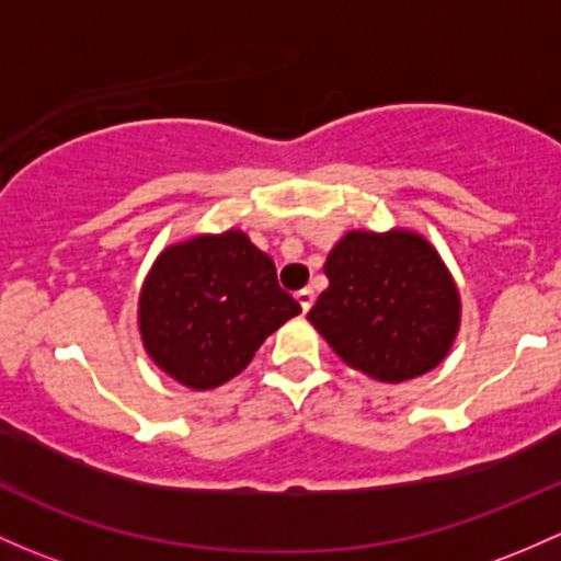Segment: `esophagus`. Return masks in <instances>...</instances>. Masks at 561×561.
I'll return each instance as SVG.
<instances>
[{
  "mask_svg": "<svg viewBox=\"0 0 561 561\" xmlns=\"http://www.w3.org/2000/svg\"><path fill=\"white\" fill-rule=\"evenodd\" d=\"M297 302L302 307V312H307L316 302V294H312V288H302V291H297Z\"/></svg>",
  "mask_w": 561,
  "mask_h": 561,
  "instance_id": "esophagus-1",
  "label": "esophagus"
}]
</instances>
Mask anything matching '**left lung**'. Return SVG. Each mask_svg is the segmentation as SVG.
<instances>
[{
    "label": "left lung",
    "mask_w": 561,
    "mask_h": 561,
    "mask_svg": "<svg viewBox=\"0 0 561 561\" xmlns=\"http://www.w3.org/2000/svg\"><path fill=\"white\" fill-rule=\"evenodd\" d=\"M329 288L307 312L351 369L407 382L436 369L460 331L457 283L425 234L351 230L329 251Z\"/></svg>",
    "instance_id": "obj_1"
}]
</instances>
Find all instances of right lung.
<instances>
[{
    "label": "right lung",
    "mask_w": 561,
    "mask_h": 561,
    "mask_svg": "<svg viewBox=\"0 0 561 561\" xmlns=\"http://www.w3.org/2000/svg\"><path fill=\"white\" fill-rule=\"evenodd\" d=\"M302 307L278 286L275 262L243 230L203 232L154 259L138 294L144 351L190 390L230 382Z\"/></svg>",
    "instance_id": "right-lung-1"
}]
</instances>
